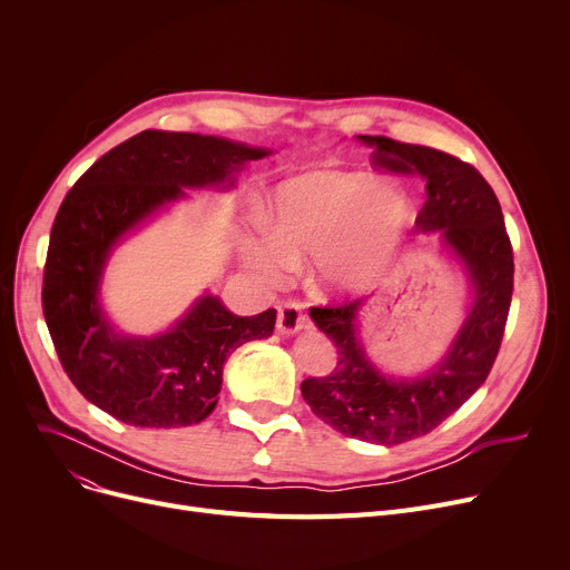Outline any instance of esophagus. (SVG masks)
Listing matches in <instances>:
<instances>
[{
    "mask_svg": "<svg viewBox=\"0 0 570 570\" xmlns=\"http://www.w3.org/2000/svg\"><path fill=\"white\" fill-rule=\"evenodd\" d=\"M309 327H312V323L303 314V305L301 303H284L279 307L277 331L282 335H297V333H303V331H309Z\"/></svg>",
    "mask_w": 570,
    "mask_h": 570,
    "instance_id": "1",
    "label": "esophagus"
}]
</instances>
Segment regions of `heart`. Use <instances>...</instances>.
<instances>
[{
  "mask_svg": "<svg viewBox=\"0 0 570 570\" xmlns=\"http://www.w3.org/2000/svg\"><path fill=\"white\" fill-rule=\"evenodd\" d=\"M415 222L411 194L365 173L316 170L288 179L275 200V228L263 226L243 256L265 284H282L312 256L314 286L357 297L391 273Z\"/></svg>",
  "mask_w": 570,
  "mask_h": 570,
  "instance_id": "obj_1",
  "label": "heart"
}]
</instances>
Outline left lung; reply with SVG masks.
I'll list each match as a JSON object with an SVG mask.
<instances>
[{
  "instance_id": "left-lung-1",
  "label": "left lung",
  "mask_w": 570,
  "mask_h": 570,
  "mask_svg": "<svg viewBox=\"0 0 570 570\" xmlns=\"http://www.w3.org/2000/svg\"><path fill=\"white\" fill-rule=\"evenodd\" d=\"M374 161L425 183V205L415 226L436 235L439 254L469 279L464 318L441 361L421 374L383 372L365 348L367 301L314 307L312 321L337 346L331 376L307 379L301 391L323 423L344 436L397 445L430 434L481 387L494 365L513 297V249L501 205L473 166L423 145L383 136H357Z\"/></svg>"
}]
</instances>
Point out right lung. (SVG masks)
Returning a JSON list of instances; mask_svg holds the SVG:
<instances>
[{
	"mask_svg": "<svg viewBox=\"0 0 570 570\" xmlns=\"http://www.w3.org/2000/svg\"><path fill=\"white\" fill-rule=\"evenodd\" d=\"M273 149L222 136L142 131L110 149L67 194L50 230L43 316L65 372L85 400L134 428H187L215 411L226 357L267 340L277 312L235 316L203 291L166 331L134 335L104 307L115 249L189 200L233 191L239 173Z\"/></svg>",
	"mask_w": 570,
	"mask_h": 570,
	"instance_id": "add662e5",
	"label": "right lung"
}]
</instances>
